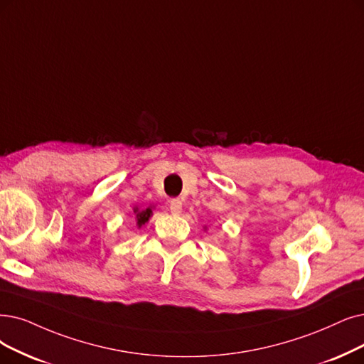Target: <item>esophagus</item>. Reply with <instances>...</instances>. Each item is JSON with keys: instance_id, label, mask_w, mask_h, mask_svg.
Listing matches in <instances>:
<instances>
[{"instance_id": "1", "label": "esophagus", "mask_w": 364, "mask_h": 364, "mask_svg": "<svg viewBox=\"0 0 364 364\" xmlns=\"http://www.w3.org/2000/svg\"><path fill=\"white\" fill-rule=\"evenodd\" d=\"M170 212L173 215H179L182 212V201L179 198L170 200Z\"/></svg>"}]
</instances>
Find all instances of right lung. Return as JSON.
Listing matches in <instances>:
<instances>
[{
	"label": "right lung",
	"mask_w": 364,
	"mask_h": 364,
	"mask_svg": "<svg viewBox=\"0 0 364 364\" xmlns=\"http://www.w3.org/2000/svg\"><path fill=\"white\" fill-rule=\"evenodd\" d=\"M154 210V206H148V208H139V206H134L133 208V220L136 221V225L140 228L141 225L146 224L149 221V218L152 216V212Z\"/></svg>",
	"instance_id": "obj_1"
}]
</instances>
